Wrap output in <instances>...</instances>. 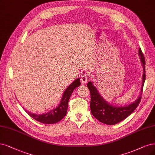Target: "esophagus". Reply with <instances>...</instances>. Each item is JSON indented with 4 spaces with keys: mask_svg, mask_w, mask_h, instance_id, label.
Here are the masks:
<instances>
[{
    "mask_svg": "<svg viewBox=\"0 0 155 155\" xmlns=\"http://www.w3.org/2000/svg\"><path fill=\"white\" fill-rule=\"evenodd\" d=\"M88 75L87 74H83L81 76V81L82 83L84 84L88 81Z\"/></svg>",
    "mask_w": 155,
    "mask_h": 155,
    "instance_id": "esophagus-1",
    "label": "esophagus"
}]
</instances>
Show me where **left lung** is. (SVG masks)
Returning a JSON list of instances; mask_svg holds the SVG:
<instances>
[{"label": "left lung", "instance_id": "obj_1", "mask_svg": "<svg viewBox=\"0 0 155 155\" xmlns=\"http://www.w3.org/2000/svg\"><path fill=\"white\" fill-rule=\"evenodd\" d=\"M139 55L141 62L143 66V76H142V83L140 95L137 100L125 106H115L109 104L104 100L103 97L99 94L97 88L90 81L87 84L88 88L90 91L91 102L90 109L91 112L95 118L99 121L109 125H113L119 123L131 114L134 110L137 107L141 100L143 86L146 79L145 74V58L141 49L139 50Z\"/></svg>", "mask_w": 155, "mask_h": 155}]
</instances>
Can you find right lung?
Segmentation results:
<instances>
[{
  "mask_svg": "<svg viewBox=\"0 0 155 155\" xmlns=\"http://www.w3.org/2000/svg\"><path fill=\"white\" fill-rule=\"evenodd\" d=\"M81 84L80 83V79L78 78L74 80L65 90L64 92L61 100L58 106L49 112L42 114H34L29 112L25 108L24 110L26 111L27 113L32 117L33 119L39 122H41L44 124H53L60 121L61 119H63L67 114V110L68 108V104H69V98L71 96V94L74 90L76 88L78 87Z\"/></svg>",
  "mask_w": 155,
  "mask_h": 155,
  "instance_id": "right-lung-1",
  "label": "right lung"
}]
</instances>
